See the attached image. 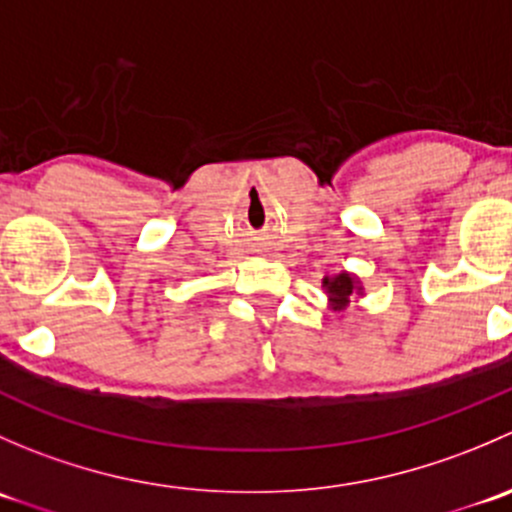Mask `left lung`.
I'll use <instances>...</instances> for the list:
<instances>
[{"mask_svg":"<svg viewBox=\"0 0 512 512\" xmlns=\"http://www.w3.org/2000/svg\"><path fill=\"white\" fill-rule=\"evenodd\" d=\"M324 289H327L329 302H332L334 309H344L349 302H352L354 294H361L359 280L349 275V272H339V275L334 277H324Z\"/></svg>","mask_w":512,"mask_h":512,"instance_id":"obj_1","label":"left lung"}]
</instances>
